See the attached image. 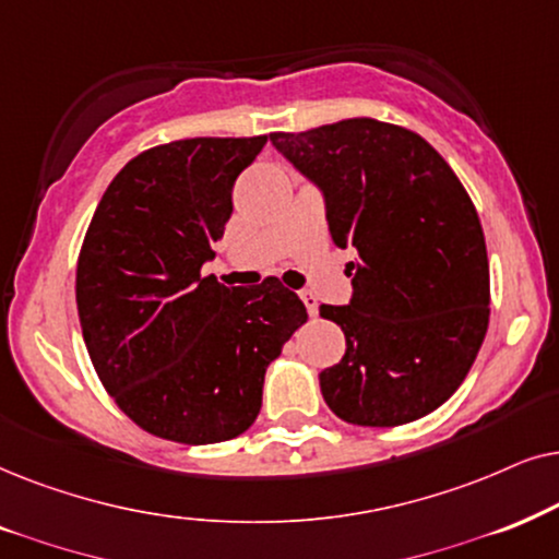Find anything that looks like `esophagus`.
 I'll list each match as a JSON object with an SVG mask.
<instances>
[{
    "instance_id": "esophagus-1",
    "label": "esophagus",
    "mask_w": 559,
    "mask_h": 559,
    "mask_svg": "<svg viewBox=\"0 0 559 559\" xmlns=\"http://www.w3.org/2000/svg\"><path fill=\"white\" fill-rule=\"evenodd\" d=\"M299 296H301V301L307 304V311H309V317H317V311H319V301H317V296L311 294V292H301Z\"/></svg>"
}]
</instances>
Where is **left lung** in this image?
Wrapping results in <instances>:
<instances>
[{
  "label": "left lung",
  "mask_w": 559,
  "mask_h": 559,
  "mask_svg": "<svg viewBox=\"0 0 559 559\" xmlns=\"http://www.w3.org/2000/svg\"><path fill=\"white\" fill-rule=\"evenodd\" d=\"M271 143L324 199L353 296L322 304L347 349L319 373L326 406L357 427H399L442 406L483 345L490 278L478 212L427 140L370 117Z\"/></svg>",
  "instance_id": "8db88e82"
}]
</instances>
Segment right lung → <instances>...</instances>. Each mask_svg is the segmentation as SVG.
Returning <instances> with one entry per match:
<instances>
[{
  "label": "right lung",
  "instance_id": "right-lung-1",
  "mask_svg": "<svg viewBox=\"0 0 559 559\" xmlns=\"http://www.w3.org/2000/svg\"><path fill=\"white\" fill-rule=\"evenodd\" d=\"M265 143L191 138L140 153L107 186L81 245L76 307L96 376L163 440L214 444L250 429L267 366L309 319L275 278L227 288L202 275L237 176Z\"/></svg>",
  "mask_w": 559,
  "mask_h": 559
}]
</instances>
